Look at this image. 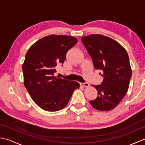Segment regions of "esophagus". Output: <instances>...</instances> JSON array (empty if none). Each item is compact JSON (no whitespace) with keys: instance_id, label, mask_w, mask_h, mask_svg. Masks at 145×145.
Here are the masks:
<instances>
[{"instance_id":"34e87169","label":"esophagus","mask_w":145,"mask_h":145,"mask_svg":"<svg viewBox=\"0 0 145 145\" xmlns=\"http://www.w3.org/2000/svg\"><path fill=\"white\" fill-rule=\"evenodd\" d=\"M80 85L83 86V87H89V84L87 82H85V83H80Z\"/></svg>"}]
</instances>
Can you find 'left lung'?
<instances>
[{
  "label": "left lung",
  "mask_w": 145,
  "mask_h": 145,
  "mask_svg": "<svg viewBox=\"0 0 145 145\" xmlns=\"http://www.w3.org/2000/svg\"><path fill=\"white\" fill-rule=\"evenodd\" d=\"M81 40L93 60L95 69L103 72L101 85H92L98 91V97L90 103L98 110H112L121 102L128 91L132 75L128 55L119 43L102 35L83 37Z\"/></svg>",
  "instance_id": "left-lung-1"
}]
</instances>
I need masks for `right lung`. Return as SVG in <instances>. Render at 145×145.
Returning a JSON list of instances; mask_svg holds the SVG:
<instances>
[{"mask_svg": "<svg viewBox=\"0 0 145 145\" xmlns=\"http://www.w3.org/2000/svg\"><path fill=\"white\" fill-rule=\"evenodd\" d=\"M78 40L69 35H50L40 39L27 52L22 65L24 85L33 101L43 110L57 112L65 106L77 82L55 76L56 68Z\"/></svg>", "mask_w": 145, "mask_h": 145, "instance_id": "add662e5", "label": "right lung"}]
</instances>
